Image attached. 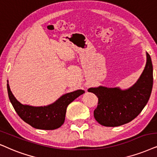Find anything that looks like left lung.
Listing matches in <instances>:
<instances>
[{"label":"left lung","mask_w":157,"mask_h":157,"mask_svg":"<svg viewBox=\"0 0 157 157\" xmlns=\"http://www.w3.org/2000/svg\"><path fill=\"white\" fill-rule=\"evenodd\" d=\"M153 87V65L146 52V64L137 82L128 89L100 85L88 89L98 98L94 117L101 125L117 127L131 122L149 100Z\"/></svg>","instance_id":"left-lung-1"}]
</instances>
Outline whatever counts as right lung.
I'll use <instances>...</instances> for the list:
<instances>
[{"label":"right lung","instance_id":"add662e5","mask_svg":"<svg viewBox=\"0 0 157 157\" xmlns=\"http://www.w3.org/2000/svg\"><path fill=\"white\" fill-rule=\"evenodd\" d=\"M7 90L10 101L17 114L33 128L40 130H55L60 128L64 122L68 105L85 93L82 90H77L65 93L55 102L47 106H33L21 104L15 98L8 80Z\"/></svg>","mask_w":157,"mask_h":157}]
</instances>
